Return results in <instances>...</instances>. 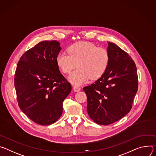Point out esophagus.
Segmentation results:
<instances>
[{"label":"esophagus","instance_id":"1","mask_svg":"<svg viewBox=\"0 0 156 156\" xmlns=\"http://www.w3.org/2000/svg\"><path fill=\"white\" fill-rule=\"evenodd\" d=\"M73 89L75 92H79L80 90V88L79 87H78V86L77 85H74V87H73Z\"/></svg>","mask_w":156,"mask_h":156}]
</instances>
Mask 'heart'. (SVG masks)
<instances>
[{"label":"heart","mask_w":156,"mask_h":156,"mask_svg":"<svg viewBox=\"0 0 156 156\" xmlns=\"http://www.w3.org/2000/svg\"><path fill=\"white\" fill-rule=\"evenodd\" d=\"M67 53H60L56 57V64L60 71L69 74L78 67L69 76L73 83L79 85L90 79H97L105 73L110 62L108 51L90 42H79L71 45Z\"/></svg>","instance_id":"1"}]
</instances>
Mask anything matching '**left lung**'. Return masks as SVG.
Returning a JSON list of instances; mask_svg holds the SVG:
<instances>
[{"mask_svg":"<svg viewBox=\"0 0 156 156\" xmlns=\"http://www.w3.org/2000/svg\"><path fill=\"white\" fill-rule=\"evenodd\" d=\"M107 51L110 62L107 71L95 83L83 88L89 116L101 125L112 124L128 114L138 89L137 69L131 56L110 42Z\"/></svg>","mask_w":156,"mask_h":156,"instance_id":"8db88e82","label":"left lung"}]
</instances>
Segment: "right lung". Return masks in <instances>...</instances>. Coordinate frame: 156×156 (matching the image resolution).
Masks as SVG:
<instances>
[{
    "instance_id": "obj_1",
    "label": "right lung",
    "mask_w": 156,
    "mask_h": 156,
    "mask_svg": "<svg viewBox=\"0 0 156 156\" xmlns=\"http://www.w3.org/2000/svg\"><path fill=\"white\" fill-rule=\"evenodd\" d=\"M61 48L55 40L43 41L21 56L15 73L17 101L34 123L49 125L62 113V103L71 84L60 73L56 57Z\"/></svg>"
}]
</instances>
